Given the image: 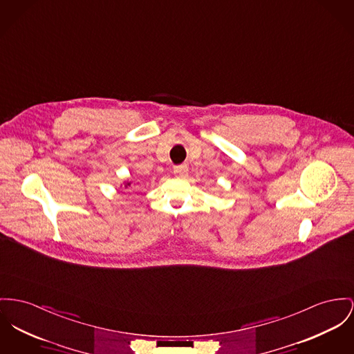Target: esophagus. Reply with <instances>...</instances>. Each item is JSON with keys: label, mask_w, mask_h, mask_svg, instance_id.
<instances>
[{"label": "esophagus", "mask_w": 354, "mask_h": 354, "mask_svg": "<svg viewBox=\"0 0 354 354\" xmlns=\"http://www.w3.org/2000/svg\"><path fill=\"white\" fill-rule=\"evenodd\" d=\"M174 173L180 176H185L188 173V167L187 165L174 166Z\"/></svg>", "instance_id": "obj_1"}]
</instances>
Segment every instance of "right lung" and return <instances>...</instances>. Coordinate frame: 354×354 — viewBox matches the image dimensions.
<instances>
[{
  "label": "right lung",
  "mask_w": 354,
  "mask_h": 354,
  "mask_svg": "<svg viewBox=\"0 0 354 354\" xmlns=\"http://www.w3.org/2000/svg\"><path fill=\"white\" fill-rule=\"evenodd\" d=\"M127 185H130V184H127Z\"/></svg>",
  "instance_id": "right-lung-1"
}]
</instances>
